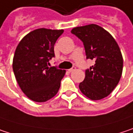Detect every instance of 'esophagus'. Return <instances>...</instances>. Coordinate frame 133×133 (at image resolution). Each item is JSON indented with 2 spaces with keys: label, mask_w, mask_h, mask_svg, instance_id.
Listing matches in <instances>:
<instances>
[{
  "label": "esophagus",
  "mask_w": 133,
  "mask_h": 133,
  "mask_svg": "<svg viewBox=\"0 0 133 133\" xmlns=\"http://www.w3.org/2000/svg\"><path fill=\"white\" fill-rule=\"evenodd\" d=\"M75 70H76V67H74V66H73V67H72L71 69H69V70H68V71L70 72H72L75 71Z\"/></svg>",
  "instance_id": "1"
}]
</instances>
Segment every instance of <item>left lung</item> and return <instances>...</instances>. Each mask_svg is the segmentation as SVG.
<instances>
[{"label":"left lung","instance_id":"left-lung-1","mask_svg":"<svg viewBox=\"0 0 133 133\" xmlns=\"http://www.w3.org/2000/svg\"><path fill=\"white\" fill-rule=\"evenodd\" d=\"M71 32L83 42L86 58L95 61L85 70L79 89L93 101L107 97L117 85L123 72V56L117 43L108 31L95 24L73 28Z\"/></svg>","mask_w":133,"mask_h":133}]
</instances>
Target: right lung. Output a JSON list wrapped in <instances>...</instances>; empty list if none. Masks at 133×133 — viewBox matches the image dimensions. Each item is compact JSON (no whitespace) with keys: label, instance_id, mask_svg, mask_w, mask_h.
<instances>
[{"label":"right lung","instance_id":"1","mask_svg":"<svg viewBox=\"0 0 133 133\" xmlns=\"http://www.w3.org/2000/svg\"><path fill=\"white\" fill-rule=\"evenodd\" d=\"M63 32V29H35L24 36L15 51L16 79L24 94L35 102L52 98L61 87L66 71L48 64L54 57V46Z\"/></svg>","mask_w":133,"mask_h":133}]
</instances>
